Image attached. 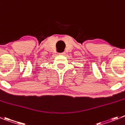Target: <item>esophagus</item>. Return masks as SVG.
<instances>
[{"instance_id": "1", "label": "esophagus", "mask_w": 125, "mask_h": 125, "mask_svg": "<svg viewBox=\"0 0 125 125\" xmlns=\"http://www.w3.org/2000/svg\"><path fill=\"white\" fill-rule=\"evenodd\" d=\"M60 55H65L66 54V53H65V52H62V53H60Z\"/></svg>"}]
</instances>
